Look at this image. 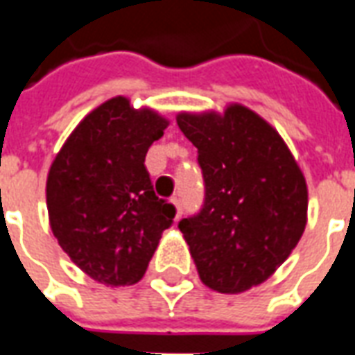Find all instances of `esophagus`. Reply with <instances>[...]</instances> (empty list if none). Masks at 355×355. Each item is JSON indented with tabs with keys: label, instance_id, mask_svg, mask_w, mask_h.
I'll return each mask as SVG.
<instances>
[{
	"label": "esophagus",
	"instance_id": "obj_1",
	"mask_svg": "<svg viewBox=\"0 0 355 355\" xmlns=\"http://www.w3.org/2000/svg\"><path fill=\"white\" fill-rule=\"evenodd\" d=\"M171 203H173L175 209H177V216H180V213H182V203H180V198H178V196H173V198H171Z\"/></svg>",
	"mask_w": 355,
	"mask_h": 355
}]
</instances>
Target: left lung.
<instances>
[{
  "label": "left lung",
  "instance_id": "left-lung-1",
  "mask_svg": "<svg viewBox=\"0 0 355 355\" xmlns=\"http://www.w3.org/2000/svg\"><path fill=\"white\" fill-rule=\"evenodd\" d=\"M180 131L198 148L205 180L200 215L178 228L200 279L226 295L274 274L302 238L308 186L282 135L243 104L180 112Z\"/></svg>",
  "mask_w": 355,
  "mask_h": 355
}]
</instances>
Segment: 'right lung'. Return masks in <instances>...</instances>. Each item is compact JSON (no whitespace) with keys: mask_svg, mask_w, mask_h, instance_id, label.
<instances>
[{"mask_svg":"<svg viewBox=\"0 0 355 355\" xmlns=\"http://www.w3.org/2000/svg\"><path fill=\"white\" fill-rule=\"evenodd\" d=\"M167 125L159 112L114 96L81 119L51 163L45 196L53 236L102 285L139 282L175 218L144 165Z\"/></svg>","mask_w":355,"mask_h":355,"instance_id":"obj_1","label":"right lung"}]
</instances>
